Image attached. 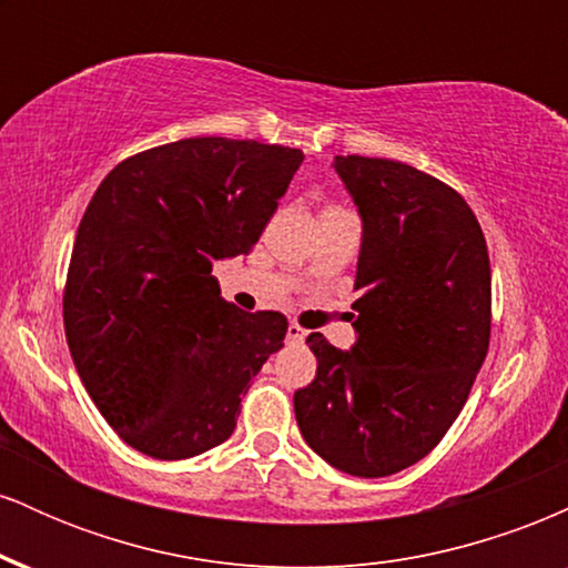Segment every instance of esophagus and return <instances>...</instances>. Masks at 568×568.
Here are the masks:
<instances>
[{
	"instance_id": "obj_1",
	"label": "esophagus",
	"mask_w": 568,
	"mask_h": 568,
	"mask_svg": "<svg viewBox=\"0 0 568 568\" xmlns=\"http://www.w3.org/2000/svg\"><path fill=\"white\" fill-rule=\"evenodd\" d=\"M285 336H288V342H291V344H302L304 338H306V331L302 328V325L291 323V325H288V334H285Z\"/></svg>"
}]
</instances>
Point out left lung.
Wrapping results in <instances>:
<instances>
[{
    "label": "left lung",
    "instance_id": "1",
    "mask_svg": "<svg viewBox=\"0 0 568 568\" xmlns=\"http://www.w3.org/2000/svg\"><path fill=\"white\" fill-rule=\"evenodd\" d=\"M363 221L357 342L323 334L310 387L293 408L306 446L336 470L384 478L433 452L454 425L486 361L491 266L465 197L406 162L336 158Z\"/></svg>",
    "mask_w": 568,
    "mask_h": 568
}]
</instances>
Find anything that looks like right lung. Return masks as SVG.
Masks as SVG:
<instances>
[{
  "instance_id": "add662e5",
  "label": "right lung",
  "mask_w": 568,
  "mask_h": 568,
  "mask_svg": "<svg viewBox=\"0 0 568 568\" xmlns=\"http://www.w3.org/2000/svg\"><path fill=\"white\" fill-rule=\"evenodd\" d=\"M302 160L207 135L133 154L95 189L63 325L84 389L135 452L189 459L237 427L240 397L288 321L224 302L211 270L258 243Z\"/></svg>"
}]
</instances>
